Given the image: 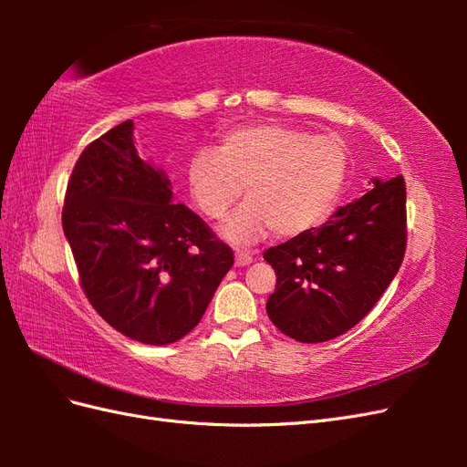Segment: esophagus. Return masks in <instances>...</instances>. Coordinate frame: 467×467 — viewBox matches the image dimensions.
<instances>
[{
	"label": "esophagus",
	"mask_w": 467,
	"mask_h": 467,
	"mask_svg": "<svg viewBox=\"0 0 467 467\" xmlns=\"http://www.w3.org/2000/svg\"><path fill=\"white\" fill-rule=\"evenodd\" d=\"M253 263V255L251 253H245V251H237L235 253V265L237 266H247Z\"/></svg>",
	"instance_id": "34e87169"
}]
</instances>
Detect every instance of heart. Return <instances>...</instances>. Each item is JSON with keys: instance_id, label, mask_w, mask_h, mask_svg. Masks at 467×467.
Segmentation results:
<instances>
[{"instance_id": "obj_1", "label": "heart", "mask_w": 467, "mask_h": 467, "mask_svg": "<svg viewBox=\"0 0 467 467\" xmlns=\"http://www.w3.org/2000/svg\"><path fill=\"white\" fill-rule=\"evenodd\" d=\"M347 177L341 142L286 124L235 129L220 148L196 150L187 165L192 201L210 220L223 218L247 187V202L222 225L223 237L239 245L319 228L341 201Z\"/></svg>"}]
</instances>
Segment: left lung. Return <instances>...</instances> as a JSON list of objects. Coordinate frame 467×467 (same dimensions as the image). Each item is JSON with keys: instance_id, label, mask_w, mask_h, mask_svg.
I'll use <instances>...</instances> for the list:
<instances>
[{"instance_id": "1", "label": "left lung", "mask_w": 467, "mask_h": 467, "mask_svg": "<svg viewBox=\"0 0 467 467\" xmlns=\"http://www.w3.org/2000/svg\"><path fill=\"white\" fill-rule=\"evenodd\" d=\"M405 181L374 179V189L338 208L329 222L265 251L276 288L266 314L300 343H323L364 319L403 263Z\"/></svg>"}]
</instances>
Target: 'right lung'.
I'll list each match as a JSON object with an SVG mask.
<instances>
[{
    "label": "right lung",
    "mask_w": 467,
    "mask_h": 467,
    "mask_svg": "<svg viewBox=\"0 0 467 467\" xmlns=\"http://www.w3.org/2000/svg\"><path fill=\"white\" fill-rule=\"evenodd\" d=\"M124 120L81 151L62 228L81 288L110 327L144 345L191 333L234 265V251L134 148Z\"/></svg>",
    "instance_id": "add662e5"
}]
</instances>
